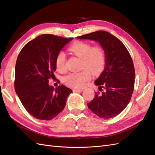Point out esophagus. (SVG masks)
Masks as SVG:
<instances>
[{"mask_svg":"<svg viewBox=\"0 0 155 155\" xmlns=\"http://www.w3.org/2000/svg\"><path fill=\"white\" fill-rule=\"evenodd\" d=\"M73 91L74 92H81V91H83V89H74Z\"/></svg>","mask_w":155,"mask_h":155,"instance_id":"obj_1","label":"esophagus"}]
</instances>
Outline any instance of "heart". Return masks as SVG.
<instances>
[{"mask_svg": "<svg viewBox=\"0 0 155 155\" xmlns=\"http://www.w3.org/2000/svg\"><path fill=\"white\" fill-rule=\"evenodd\" d=\"M69 50L81 59V68L84 70L68 75L64 78V82L70 87L81 88L91 78L90 72L93 75H97L104 70L106 61L105 51L101 46L93 47L91 44L81 41L72 44ZM65 61L66 55L63 51H60L55 60V66L60 73L66 70Z\"/></svg>", "mask_w": 155, "mask_h": 155, "instance_id": "heart-1", "label": "heart"}]
</instances>
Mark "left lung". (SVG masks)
Returning <instances> with one entry per match:
<instances>
[{"instance_id": "left-lung-1", "label": "left lung", "mask_w": 155, "mask_h": 155, "mask_svg": "<svg viewBox=\"0 0 155 155\" xmlns=\"http://www.w3.org/2000/svg\"><path fill=\"white\" fill-rule=\"evenodd\" d=\"M77 38L97 42L105 51V68L94 81L101 93L95 92V97L87 106L99 117H114L129 104L133 94L135 71L132 58L122 42L106 31H96Z\"/></svg>"}]
</instances>
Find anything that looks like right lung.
<instances>
[{
  "label": "right lung",
  "instance_id": "add662e5",
  "mask_svg": "<svg viewBox=\"0 0 155 155\" xmlns=\"http://www.w3.org/2000/svg\"><path fill=\"white\" fill-rule=\"evenodd\" d=\"M72 39L42 34L27 43L17 58L15 91L26 111L38 119L51 120L57 116L72 92L64 85L54 88L48 84L56 70L58 54Z\"/></svg>",
  "mask_w": 155,
  "mask_h": 155
}]
</instances>
